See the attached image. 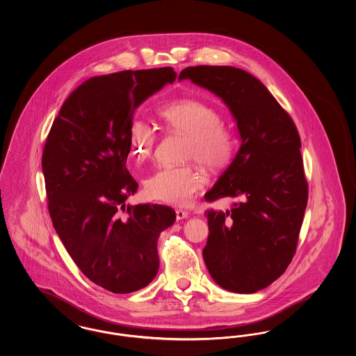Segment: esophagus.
Wrapping results in <instances>:
<instances>
[{
  "mask_svg": "<svg viewBox=\"0 0 356 356\" xmlns=\"http://www.w3.org/2000/svg\"><path fill=\"white\" fill-rule=\"evenodd\" d=\"M188 218V212L184 211V209H180V208H177L176 209V219L177 220H181V219H186Z\"/></svg>",
  "mask_w": 356,
  "mask_h": 356,
  "instance_id": "34e87169",
  "label": "esophagus"
}]
</instances>
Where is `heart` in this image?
<instances>
[{
    "mask_svg": "<svg viewBox=\"0 0 356 356\" xmlns=\"http://www.w3.org/2000/svg\"><path fill=\"white\" fill-rule=\"evenodd\" d=\"M165 128L186 136L183 160L195 161L211 170L225 168L234 159L236 141L232 129L221 120L220 111L197 99H177L157 109ZM156 131L143 120H134L128 131L129 152L137 163L152 154ZM204 175L193 164L163 167L147 177V195L170 205H186L203 188Z\"/></svg>",
    "mask_w": 356,
    "mask_h": 356,
    "instance_id": "1",
    "label": "heart"
}]
</instances>
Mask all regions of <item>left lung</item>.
Returning <instances> with one entry per match:
<instances>
[{
  "instance_id": "obj_1",
  "label": "left lung",
  "mask_w": 356,
  "mask_h": 356,
  "mask_svg": "<svg viewBox=\"0 0 356 356\" xmlns=\"http://www.w3.org/2000/svg\"><path fill=\"white\" fill-rule=\"evenodd\" d=\"M179 79L218 95L236 119L241 147L205 200L237 202L227 212L205 211L203 257L220 287L252 293L280 277L296 252L308 200L300 136L266 85L243 69L188 67Z\"/></svg>"
}]
</instances>
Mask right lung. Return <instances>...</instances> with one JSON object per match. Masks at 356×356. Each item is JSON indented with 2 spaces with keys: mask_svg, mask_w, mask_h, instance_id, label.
I'll list each match as a JSON object with an SVG mask.
<instances>
[{
  "mask_svg": "<svg viewBox=\"0 0 356 356\" xmlns=\"http://www.w3.org/2000/svg\"><path fill=\"white\" fill-rule=\"evenodd\" d=\"M175 79L165 67L86 80L63 104L44 145L54 229L80 271L113 293L152 282L160 264L157 238L176 220L167 205L125 204L138 186L125 167L134 112Z\"/></svg>",
  "mask_w": 356,
  "mask_h": 356,
  "instance_id": "add662e5",
  "label": "right lung"
}]
</instances>
